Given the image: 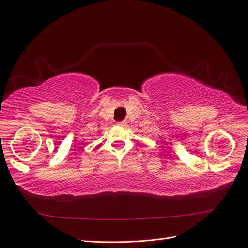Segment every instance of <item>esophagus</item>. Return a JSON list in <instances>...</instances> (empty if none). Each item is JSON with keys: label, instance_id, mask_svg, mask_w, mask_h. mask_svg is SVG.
<instances>
[{"label": "esophagus", "instance_id": "obj_1", "mask_svg": "<svg viewBox=\"0 0 248 248\" xmlns=\"http://www.w3.org/2000/svg\"><path fill=\"white\" fill-rule=\"evenodd\" d=\"M117 125H118V126H121V127H123V126H125V125H126V122H125V121H119V122L117 123Z\"/></svg>", "mask_w": 248, "mask_h": 248}]
</instances>
